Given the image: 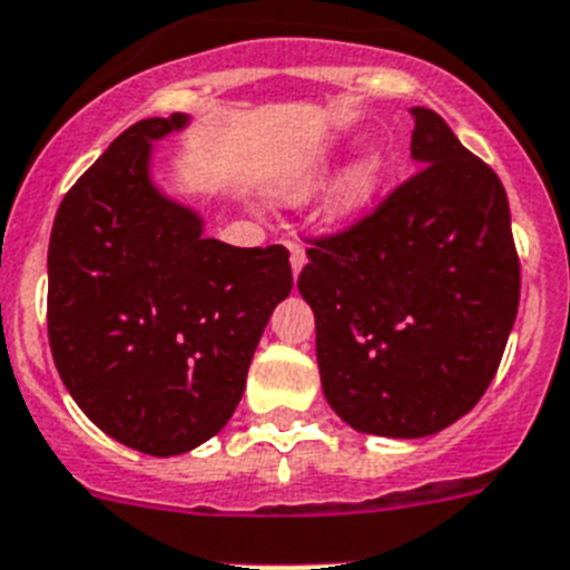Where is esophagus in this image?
Returning a JSON list of instances; mask_svg holds the SVG:
<instances>
[{"mask_svg":"<svg viewBox=\"0 0 570 570\" xmlns=\"http://www.w3.org/2000/svg\"><path fill=\"white\" fill-rule=\"evenodd\" d=\"M289 263H293V275L298 277L301 269L307 266V252L298 246V243H289Z\"/></svg>","mask_w":570,"mask_h":570,"instance_id":"obj_1","label":"esophagus"}]
</instances>
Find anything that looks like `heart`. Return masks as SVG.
Instances as JSON below:
<instances>
[{"label": "heart", "mask_w": 570, "mask_h": 570, "mask_svg": "<svg viewBox=\"0 0 570 570\" xmlns=\"http://www.w3.org/2000/svg\"><path fill=\"white\" fill-rule=\"evenodd\" d=\"M333 159L330 156H318V159H309L286 176L284 185H281V196L286 203H304L315 190L322 188V181L327 179ZM382 179H385V161L376 156V153H367L358 161H353L338 181L333 185L327 196V217L333 223H353V219L365 217L371 212V205L376 203V194L382 188Z\"/></svg>", "instance_id": "b5f03b06"}]
</instances>
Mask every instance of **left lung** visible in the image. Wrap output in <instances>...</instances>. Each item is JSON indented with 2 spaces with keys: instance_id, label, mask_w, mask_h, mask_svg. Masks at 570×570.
I'll return each instance as SVG.
<instances>
[{
  "instance_id": "obj_1",
  "label": "left lung",
  "mask_w": 570,
  "mask_h": 570,
  "mask_svg": "<svg viewBox=\"0 0 570 570\" xmlns=\"http://www.w3.org/2000/svg\"><path fill=\"white\" fill-rule=\"evenodd\" d=\"M411 115L417 170L356 226L313 240L298 275L330 409L356 432L409 440L484 396L521 286L501 179L434 109Z\"/></svg>"
}]
</instances>
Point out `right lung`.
Returning <instances> with one entry per match:
<instances>
[{"label":"right lung","mask_w":570,"mask_h":570,"mask_svg":"<svg viewBox=\"0 0 570 570\" xmlns=\"http://www.w3.org/2000/svg\"><path fill=\"white\" fill-rule=\"evenodd\" d=\"M188 115L115 138L63 196L49 243V344L83 414L124 446L170 458L232 420L272 309L293 289L284 246L205 237L156 188L153 145Z\"/></svg>","instance_id":"add662e5"}]
</instances>
